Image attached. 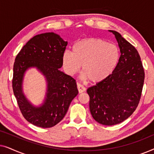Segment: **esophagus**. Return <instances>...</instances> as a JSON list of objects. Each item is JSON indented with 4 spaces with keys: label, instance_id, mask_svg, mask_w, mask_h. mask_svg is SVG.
Masks as SVG:
<instances>
[{
    "label": "esophagus",
    "instance_id": "1",
    "mask_svg": "<svg viewBox=\"0 0 154 154\" xmlns=\"http://www.w3.org/2000/svg\"><path fill=\"white\" fill-rule=\"evenodd\" d=\"M77 88H78V90H79V93H82V92L85 91V88L84 87L83 85H82L81 83H77Z\"/></svg>",
    "mask_w": 154,
    "mask_h": 154
}]
</instances>
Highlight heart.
Returning a JSON list of instances; mask_svg holds the SVG:
<instances>
[{"instance_id":"heart-1","label":"heart","mask_w":154,"mask_h":154,"mask_svg":"<svg viewBox=\"0 0 154 154\" xmlns=\"http://www.w3.org/2000/svg\"><path fill=\"white\" fill-rule=\"evenodd\" d=\"M120 58L116 45L100 38L83 39L73 45L72 52L66 50L62 54V66L67 74L73 75L83 70L82 78L100 83L115 70Z\"/></svg>"}]
</instances>
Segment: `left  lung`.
I'll return each instance as SVG.
<instances>
[{"label":"left lung","mask_w":154,"mask_h":154,"mask_svg":"<svg viewBox=\"0 0 154 154\" xmlns=\"http://www.w3.org/2000/svg\"><path fill=\"white\" fill-rule=\"evenodd\" d=\"M119 43L121 57L113 72L87 90L90 111L99 123L113 125L125 121L140 103L144 70L137 50L117 31H111Z\"/></svg>","instance_id":"1"}]
</instances>
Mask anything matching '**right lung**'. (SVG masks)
Wrapping results in <instances>:
<instances>
[{
	"label": "right lung",
	"instance_id": "1",
	"mask_svg": "<svg viewBox=\"0 0 154 154\" xmlns=\"http://www.w3.org/2000/svg\"><path fill=\"white\" fill-rule=\"evenodd\" d=\"M67 43L53 32L41 33L29 40L15 58L12 78L14 94L24 119L38 127L52 128L60 123L79 93L75 80L60 70ZM30 67H36L47 80L45 102L38 107H33L22 92L24 72Z\"/></svg>",
	"mask_w": 154,
	"mask_h": 154
}]
</instances>
